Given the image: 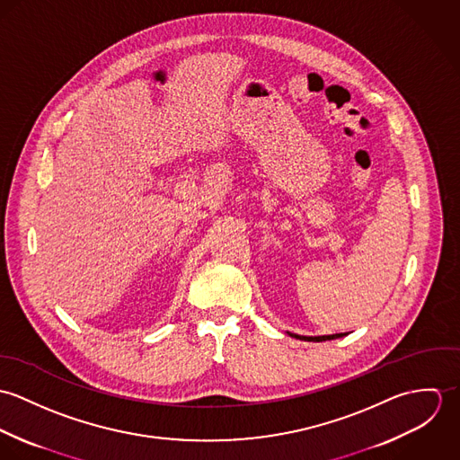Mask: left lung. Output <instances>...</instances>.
I'll return each mask as SVG.
<instances>
[{
  "mask_svg": "<svg viewBox=\"0 0 460 460\" xmlns=\"http://www.w3.org/2000/svg\"><path fill=\"white\" fill-rule=\"evenodd\" d=\"M290 336L294 338H299V340H305V341H326V340H334V338H341L345 336L347 332H336V334H323V336H301V334H294V332H288Z\"/></svg>",
  "mask_w": 460,
  "mask_h": 460,
  "instance_id": "left-lung-1",
  "label": "left lung"
}]
</instances>
